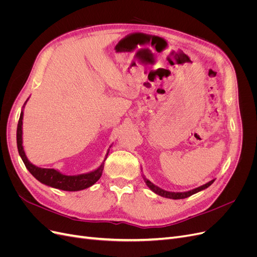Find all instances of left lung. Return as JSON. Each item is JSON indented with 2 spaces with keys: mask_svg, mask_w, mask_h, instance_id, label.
<instances>
[{
  "mask_svg": "<svg viewBox=\"0 0 257 257\" xmlns=\"http://www.w3.org/2000/svg\"><path fill=\"white\" fill-rule=\"evenodd\" d=\"M143 178H144V180H145L148 188H149L152 192H154L155 194H158V195H160L162 197L170 198V199H183V198H186V197H190L191 195H193V194H196V193H198L200 191H203V190L209 188V186L214 182V179H213V180L209 181L206 184L200 185V186H198V188L193 189L191 191H186V192H169V191H165V190L159 188L158 185L153 184L150 180H148V179L144 175H143Z\"/></svg>",
  "mask_w": 257,
  "mask_h": 257,
  "instance_id": "obj_1",
  "label": "left lung"
}]
</instances>
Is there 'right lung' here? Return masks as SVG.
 <instances>
[{
	"mask_svg": "<svg viewBox=\"0 0 257 257\" xmlns=\"http://www.w3.org/2000/svg\"><path fill=\"white\" fill-rule=\"evenodd\" d=\"M28 99L26 100L25 105L27 104ZM25 105H23V107H25ZM22 120H23V109L21 110L18 126H17L18 152H19V155L22 159L23 163H25L27 169L31 174H32V176L35 179H37L38 181L42 182L45 185L51 186V188H54V189H59L62 191L75 192V191H81V190H84L87 188H90V186L94 184L100 178V176H102L103 169H104V162L107 159V155H108V152H109V149H108L105 160L102 164H100V166H98L94 170H92V172H90V173L80 174V175L67 176V175L60 173L59 170L54 169V168H42V167H38V166L32 164V163L28 160L25 149H23V146H22Z\"/></svg>",
	"mask_w": 257,
	"mask_h": 257,
	"instance_id": "right-lung-1",
	"label": "right lung"
}]
</instances>
